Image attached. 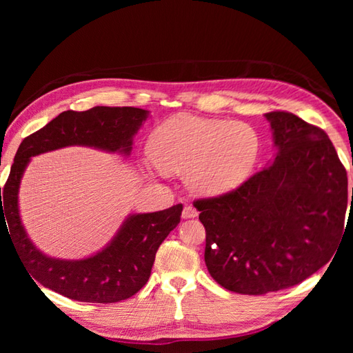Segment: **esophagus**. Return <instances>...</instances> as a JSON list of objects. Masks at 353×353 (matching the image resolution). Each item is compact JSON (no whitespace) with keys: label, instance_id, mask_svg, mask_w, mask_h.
<instances>
[{"label":"esophagus","instance_id":"esophagus-1","mask_svg":"<svg viewBox=\"0 0 353 353\" xmlns=\"http://www.w3.org/2000/svg\"><path fill=\"white\" fill-rule=\"evenodd\" d=\"M197 215H199L197 209L192 208L191 205H186V206L183 208V212H182L183 219H194V216H197Z\"/></svg>","mask_w":353,"mask_h":353}]
</instances>
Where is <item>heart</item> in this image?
I'll list each match as a JSON object with an SVG mask.
<instances>
[{
    "label": "heart",
    "mask_w": 353,
    "mask_h": 353,
    "mask_svg": "<svg viewBox=\"0 0 353 353\" xmlns=\"http://www.w3.org/2000/svg\"><path fill=\"white\" fill-rule=\"evenodd\" d=\"M148 150L156 167L185 171L191 191L219 196L249 179L261 159L262 138L249 123L179 117L157 127Z\"/></svg>",
    "instance_id": "b5f03b06"
}]
</instances>
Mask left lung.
Listing matches in <instances>:
<instances>
[{
	"instance_id": "1",
	"label": "left lung",
	"mask_w": 353,
	"mask_h": 353,
	"mask_svg": "<svg viewBox=\"0 0 353 353\" xmlns=\"http://www.w3.org/2000/svg\"><path fill=\"white\" fill-rule=\"evenodd\" d=\"M265 118L277 148L273 163L234 191L194 201L209 274L250 296L294 287L323 267L347 209V172L325 130L283 110Z\"/></svg>"
}]
</instances>
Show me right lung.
<instances>
[{"mask_svg": "<svg viewBox=\"0 0 353 353\" xmlns=\"http://www.w3.org/2000/svg\"><path fill=\"white\" fill-rule=\"evenodd\" d=\"M147 115V110L138 108L65 110L21 142L3 192L0 188V230L4 224L30 277L43 287L72 301L115 303L137 294L147 283L157 249L181 223L182 205L130 215L101 252L79 261L48 258L37 250L22 226L18 208L19 183L30 157L68 145H86L127 156L132 152L134 133Z\"/></svg>", "mask_w": 353, "mask_h": 353, "instance_id": "add662e5", "label": "right lung"}]
</instances>
